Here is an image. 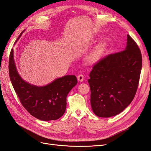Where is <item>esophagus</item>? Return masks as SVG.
<instances>
[{"label": "esophagus", "instance_id": "obj_1", "mask_svg": "<svg viewBox=\"0 0 151 151\" xmlns=\"http://www.w3.org/2000/svg\"><path fill=\"white\" fill-rule=\"evenodd\" d=\"M77 80H78L79 82H83L84 80V76L80 74L78 76H77Z\"/></svg>", "mask_w": 151, "mask_h": 151}]
</instances>
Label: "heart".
<instances>
[{"instance_id": "1", "label": "heart", "mask_w": 151, "mask_h": 151, "mask_svg": "<svg viewBox=\"0 0 151 151\" xmlns=\"http://www.w3.org/2000/svg\"><path fill=\"white\" fill-rule=\"evenodd\" d=\"M106 45L104 42L99 43L86 57V60L89 64H95L101 58L106 49Z\"/></svg>"}]
</instances>
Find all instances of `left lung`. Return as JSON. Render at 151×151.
Returning a JSON list of instances; mask_svg holds the SVG:
<instances>
[{
	"mask_svg": "<svg viewBox=\"0 0 151 151\" xmlns=\"http://www.w3.org/2000/svg\"><path fill=\"white\" fill-rule=\"evenodd\" d=\"M142 63L138 45L128 35L125 50L109 55L94 65L88 81L96 115L115 116L131 103L138 88Z\"/></svg>",
	"mask_w": 151,
	"mask_h": 151,
	"instance_id": "1",
	"label": "left lung"
}]
</instances>
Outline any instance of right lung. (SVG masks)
Returning <instances> with one entry per match:
<instances>
[{"mask_svg":"<svg viewBox=\"0 0 151 151\" xmlns=\"http://www.w3.org/2000/svg\"><path fill=\"white\" fill-rule=\"evenodd\" d=\"M9 65L13 88L22 106L32 116L40 120L50 121L57 120L64 114L67 96L77 83L75 76L67 75L59 77L43 86L31 84L22 79L18 73L13 49L11 52Z\"/></svg>","mask_w":151,"mask_h":151,"instance_id":"1","label":"right lung"}]
</instances>
